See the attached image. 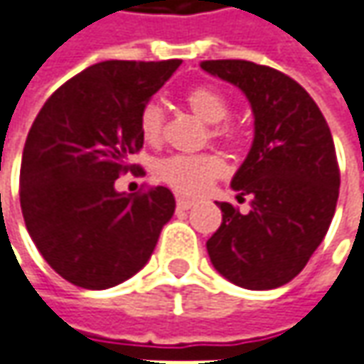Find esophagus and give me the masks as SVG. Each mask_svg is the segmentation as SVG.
I'll return each mask as SVG.
<instances>
[{"label":"esophagus","mask_w":364,"mask_h":364,"mask_svg":"<svg viewBox=\"0 0 364 364\" xmlns=\"http://www.w3.org/2000/svg\"><path fill=\"white\" fill-rule=\"evenodd\" d=\"M193 199H189V198H177V208L179 210H189V208H193Z\"/></svg>","instance_id":"1"}]
</instances>
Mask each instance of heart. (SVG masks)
Wrapping results in <instances>:
<instances>
[{
    "label": "heart",
    "instance_id": "obj_1",
    "mask_svg": "<svg viewBox=\"0 0 364 364\" xmlns=\"http://www.w3.org/2000/svg\"><path fill=\"white\" fill-rule=\"evenodd\" d=\"M187 107L201 118L212 124L210 136L213 140L234 146L240 140V130L234 122H230L228 95L213 85H196L185 93ZM138 128L144 142L156 144L163 138L165 130V112L161 103L146 102L138 116ZM224 173V161L215 152H198V154H171L156 163V177L168 185L171 189L183 196H198L210 187L213 179Z\"/></svg>",
    "mask_w": 364,
    "mask_h": 364
}]
</instances>
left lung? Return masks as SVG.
Instances as JSON below:
<instances>
[{
	"instance_id": "left-lung-1",
	"label": "left lung",
	"mask_w": 364,
	"mask_h": 364,
	"mask_svg": "<svg viewBox=\"0 0 364 364\" xmlns=\"http://www.w3.org/2000/svg\"><path fill=\"white\" fill-rule=\"evenodd\" d=\"M238 85L255 112V142L232 179L240 212L218 203L222 224L208 240L212 264L238 287L275 289L308 264L334 218L340 189L328 122L289 75L250 60H203Z\"/></svg>"
}]
</instances>
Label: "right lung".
Instances as JSON below:
<instances>
[{
    "label": "right lung",
    "mask_w": 364,
    "mask_h": 364,
    "mask_svg": "<svg viewBox=\"0 0 364 364\" xmlns=\"http://www.w3.org/2000/svg\"><path fill=\"white\" fill-rule=\"evenodd\" d=\"M179 58L105 60L71 77L34 119L20 166V205L34 245L63 279L107 289L138 273L175 212L166 187L118 193L119 175L142 173V105Z\"/></svg>",
    "instance_id": "add662e5"
}]
</instances>
